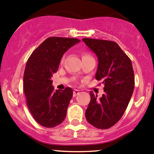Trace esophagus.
Returning <instances> with one entry per match:
<instances>
[{
  "label": "esophagus",
  "mask_w": 154,
  "mask_h": 154,
  "mask_svg": "<svg viewBox=\"0 0 154 154\" xmlns=\"http://www.w3.org/2000/svg\"><path fill=\"white\" fill-rule=\"evenodd\" d=\"M80 93V91L78 90H73V96H76L77 95H79V94Z\"/></svg>",
  "instance_id": "34e87169"
}]
</instances>
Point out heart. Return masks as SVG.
Returning <instances> with one entry per match:
<instances>
[{
    "label": "heart",
    "mask_w": 154,
    "mask_h": 154,
    "mask_svg": "<svg viewBox=\"0 0 154 154\" xmlns=\"http://www.w3.org/2000/svg\"><path fill=\"white\" fill-rule=\"evenodd\" d=\"M90 57V55H89V54H84L83 57ZM62 61H63V59H62Z\"/></svg>",
    "instance_id": "b5f03b06"
}]
</instances>
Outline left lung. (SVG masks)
I'll use <instances>...</instances> for the list:
<instances>
[{
  "label": "left lung",
  "mask_w": 154,
  "mask_h": 154,
  "mask_svg": "<svg viewBox=\"0 0 154 154\" xmlns=\"http://www.w3.org/2000/svg\"><path fill=\"white\" fill-rule=\"evenodd\" d=\"M83 42L96 54L98 65L95 79L104 84L101 97L90 92L86 119L100 129L113 126L128 106L134 88V75L128 56L116 42L84 38Z\"/></svg>",
  "instance_id": "left-lung-1"
}]
</instances>
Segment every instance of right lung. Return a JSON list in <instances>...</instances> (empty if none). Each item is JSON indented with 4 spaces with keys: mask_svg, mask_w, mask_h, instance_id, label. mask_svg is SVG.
I'll use <instances>...</instances> for the list:
<instances>
[{
    "mask_svg": "<svg viewBox=\"0 0 154 154\" xmlns=\"http://www.w3.org/2000/svg\"><path fill=\"white\" fill-rule=\"evenodd\" d=\"M79 42L75 38L49 37L28 59L23 75L26 104L34 120L42 126L53 128L65 119L73 92L70 87L54 91L51 77L57 72L64 53Z\"/></svg>",
    "mask_w": 154,
    "mask_h": 154,
    "instance_id": "obj_1",
    "label": "right lung"
}]
</instances>
